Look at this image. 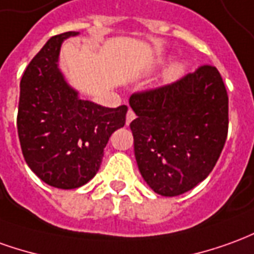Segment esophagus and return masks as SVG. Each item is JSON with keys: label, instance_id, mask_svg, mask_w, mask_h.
<instances>
[{"label": "esophagus", "instance_id": "obj_1", "mask_svg": "<svg viewBox=\"0 0 254 254\" xmlns=\"http://www.w3.org/2000/svg\"><path fill=\"white\" fill-rule=\"evenodd\" d=\"M136 118V114L133 113L132 110H127V125H129L130 122L133 121Z\"/></svg>", "mask_w": 254, "mask_h": 254}]
</instances>
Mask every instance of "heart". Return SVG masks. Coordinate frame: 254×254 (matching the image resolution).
Returning <instances> with one entry per match:
<instances>
[{
  "mask_svg": "<svg viewBox=\"0 0 254 254\" xmlns=\"http://www.w3.org/2000/svg\"><path fill=\"white\" fill-rule=\"evenodd\" d=\"M183 71H184V64H183V63H175V64L170 65L169 70L165 74V77H166V79H175V78L179 77Z\"/></svg>",
  "mask_w": 254,
  "mask_h": 254,
  "instance_id": "b5f03b06",
  "label": "heart"
}]
</instances>
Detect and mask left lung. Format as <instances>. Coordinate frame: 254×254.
I'll return each instance as SVG.
<instances>
[{
	"label": "left lung",
	"instance_id": "left-lung-1",
	"mask_svg": "<svg viewBox=\"0 0 254 254\" xmlns=\"http://www.w3.org/2000/svg\"><path fill=\"white\" fill-rule=\"evenodd\" d=\"M134 157L152 191L187 192L213 170L228 133V95L219 70L201 65L182 79L133 93Z\"/></svg>",
	"mask_w": 254,
	"mask_h": 254
}]
</instances>
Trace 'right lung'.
Listing matches in <instances>:
<instances>
[{
  "instance_id": "obj_1",
  "label": "right lung",
  "mask_w": 254,
  "mask_h": 254,
  "mask_svg": "<svg viewBox=\"0 0 254 254\" xmlns=\"http://www.w3.org/2000/svg\"><path fill=\"white\" fill-rule=\"evenodd\" d=\"M55 35L30 62L20 81L17 134L30 169L52 187L78 189L93 179L110 136L125 125L127 106L82 100L59 70L63 41Z\"/></svg>"
}]
</instances>
